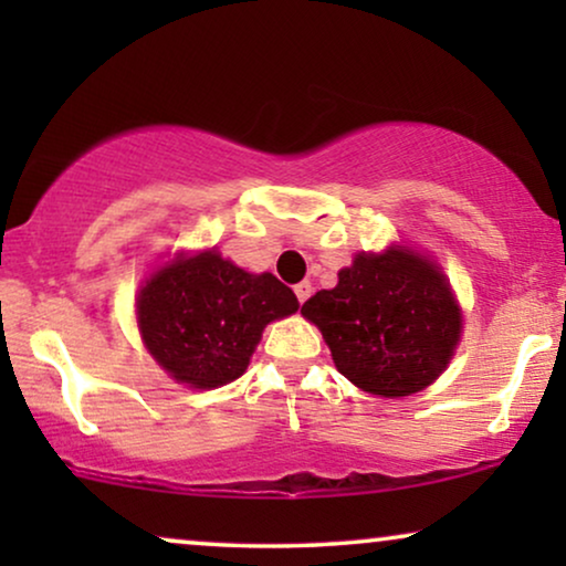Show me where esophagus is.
<instances>
[{"mask_svg":"<svg viewBox=\"0 0 566 566\" xmlns=\"http://www.w3.org/2000/svg\"><path fill=\"white\" fill-rule=\"evenodd\" d=\"M312 283H308V281H301V283H296V285H293V293H296V298H298V304H304V301L308 298V296H312Z\"/></svg>","mask_w":566,"mask_h":566,"instance_id":"1","label":"esophagus"}]
</instances>
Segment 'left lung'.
Returning a JSON list of instances; mask_svg holds the SVG:
<instances>
[{
  "instance_id": "obj_1",
  "label": "left lung",
  "mask_w": 566,
  "mask_h": 566,
  "mask_svg": "<svg viewBox=\"0 0 566 566\" xmlns=\"http://www.w3.org/2000/svg\"><path fill=\"white\" fill-rule=\"evenodd\" d=\"M301 314L322 329L347 381L378 397H409L443 374L461 337L451 285L409 250L358 254L339 283Z\"/></svg>"
}]
</instances>
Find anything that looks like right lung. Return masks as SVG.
I'll use <instances>...</instances> for the list:
<instances>
[{"mask_svg":"<svg viewBox=\"0 0 566 566\" xmlns=\"http://www.w3.org/2000/svg\"><path fill=\"white\" fill-rule=\"evenodd\" d=\"M296 308L293 291L275 275L244 273L213 250L157 270L136 301L154 360L196 389L242 376L265 324Z\"/></svg>","mask_w":566,"mask_h":566,"instance_id":"obj_1","label":"right lung"}]
</instances>
